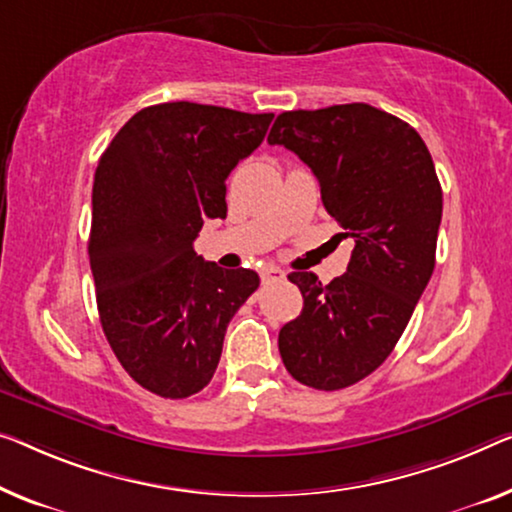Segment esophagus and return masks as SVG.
Listing matches in <instances>:
<instances>
[{
	"label": "esophagus",
	"instance_id": "34e87169",
	"mask_svg": "<svg viewBox=\"0 0 512 512\" xmlns=\"http://www.w3.org/2000/svg\"><path fill=\"white\" fill-rule=\"evenodd\" d=\"M262 280H264V282L285 280V271L278 269V266H264V269H262Z\"/></svg>",
	"mask_w": 512,
	"mask_h": 512
}]
</instances>
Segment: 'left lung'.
I'll use <instances>...</instances> for the list:
<instances>
[{
    "label": "left lung",
    "instance_id": "1",
    "mask_svg": "<svg viewBox=\"0 0 512 512\" xmlns=\"http://www.w3.org/2000/svg\"><path fill=\"white\" fill-rule=\"evenodd\" d=\"M269 144L310 167L326 211L356 243L329 285L289 273L303 310L278 335L289 375L340 391L375 372L407 329L434 271L444 195L423 137L368 103L282 112Z\"/></svg>",
    "mask_w": 512,
    "mask_h": 512
}]
</instances>
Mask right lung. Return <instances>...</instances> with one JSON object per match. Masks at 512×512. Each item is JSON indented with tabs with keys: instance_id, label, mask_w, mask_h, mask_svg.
Returning a JSON list of instances; mask_svg holds the SVG:
<instances>
[{
	"instance_id": "right-lung-1",
	"label": "right lung",
	"mask_w": 512,
	"mask_h": 512,
	"mask_svg": "<svg viewBox=\"0 0 512 512\" xmlns=\"http://www.w3.org/2000/svg\"><path fill=\"white\" fill-rule=\"evenodd\" d=\"M273 114L160 103L126 121L91 190L89 262L103 333L137 384L181 400L209 384L234 312L259 287L250 269L195 253L225 218V179L262 144Z\"/></svg>"
}]
</instances>
